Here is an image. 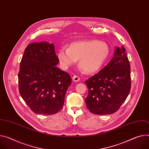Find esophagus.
Wrapping results in <instances>:
<instances>
[{"instance_id": "obj_1", "label": "esophagus", "mask_w": 149, "mask_h": 149, "mask_svg": "<svg viewBox=\"0 0 149 149\" xmlns=\"http://www.w3.org/2000/svg\"><path fill=\"white\" fill-rule=\"evenodd\" d=\"M72 80L74 82H78L79 81V77L77 75H74L72 77Z\"/></svg>"}]
</instances>
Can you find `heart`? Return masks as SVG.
Instances as JSON below:
<instances>
[{
  "instance_id": "heart-1",
  "label": "heart",
  "mask_w": 149,
  "mask_h": 149,
  "mask_svg": "<svg viewBox=\"0 0 149 149\" xmlns=\"http://www.w3.org/2000/svg\"><path fill=\"white\" fill-rule=\"evenodd\" d=\"M110 48L104 42L96 40L77 41L70 44L68 48L61 47L58 58L62 67L66 70L78 60V65L87 74L99 71L109 56Z\"/></svg>"
}]
</instances>
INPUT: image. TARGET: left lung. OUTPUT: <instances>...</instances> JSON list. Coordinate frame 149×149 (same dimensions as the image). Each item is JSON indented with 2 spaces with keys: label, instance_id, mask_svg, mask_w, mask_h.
I'll list each match as a JSON object with an SVG mask.
<instances>
[{
  "label": "left lung",
  "instance_id": "obj_1",
  "mask_svg": "<svg viewBox=\"0 0 149 149\" xmlns=\"http://www.w3.org/2000/svg\"><path fill=\"white\" fill-rule=\"evenodd\" d=\"M130 74L124 47H115L113 57L109 63L86 81L88 94L85 101L89 111L97 115L116 112L130 93Z\"/></svg>",
  "mask_w": 149,
  "mask_h": 149
}]
</instances>
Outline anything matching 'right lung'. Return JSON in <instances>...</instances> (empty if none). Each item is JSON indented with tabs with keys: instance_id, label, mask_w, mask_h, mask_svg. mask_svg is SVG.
Instances as JSON below:
<instances>
[{
	"instance_id": "add662e5",
	"label": "right lung",
	"mask_w": 149,
	"mask_h": 149,
	"mask_svg": "<svg viewBox=\"0 0 149 149\" xmlns=\"http://www.w3.org/2000/svg\"><path fill=\"white\" fill-rule=\"evenodd\" d=\"M53 43H33L26 47L18 74L20 95L35 113L53 115L63 107L70 75L56 66Z\"/></svg>"
}]
</instances>
